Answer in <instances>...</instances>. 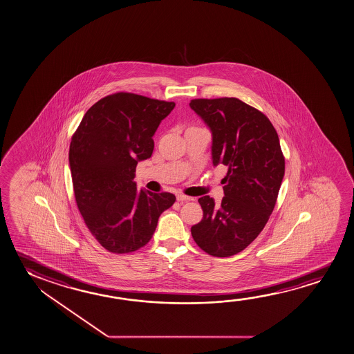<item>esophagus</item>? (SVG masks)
<instances>
[{
  "label": "esophagus",
  "instance_id": "obj_1",
  "mask_svg": "<svg viewBox=\"0 0 354 354\" xmlns=\"http://www.w3.org/2000/svg\"><path fill=\"white\" fill-rule=\"evenodd\" d=\"M176 198H177L178 202H188V201H192L191 196H185V194H177Z\"/></svg>",
  "mask_w": 354,
  "mask_h": 354
}]
</instances>
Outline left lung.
I'll return each mask as SVG.
<instances>
[{
  "label": "left lung",
  "instance_id": "obj_1",
  "mask_svg": "<svg viewBox=\"0 0 354 354\" xmlns=\"http://www.w3.org/2000/svg\"><path fill=\"white\" fill-rule=\"evenodd\" d=\"M189 106L212 130L214 166H227L223 201L198 199L203 219L192 236L210 256L230 257L259 235L274 209L286 169L279 138L263 113L234 97Z\"/></svg>",
  "mask_w": 354,
  "mask_h": 354
}]
</instances>
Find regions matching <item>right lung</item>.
I'll list each match as a JSON object with an SVG mask.
<instances>
[{"label": "right lung", "mask_w": 354, "mask_h": 354, "mask_svg": "<svg viewBox=\"0 0 354 354\" xmlns=\"http://www.w3.org/2000/svg\"><path fill=\"white\" fill-rule=\"evenodd\" d=\"M174 102L118 92L86 112L70 144L75 199L91 234L112 253L134 252L151 240L172 193L138 191L139 161L151 158L152 136Z\"/></svg>", "instance_id": "1"}]
</instances>
